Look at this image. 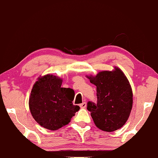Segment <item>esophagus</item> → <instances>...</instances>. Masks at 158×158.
Listing matches in <instances>:
<instances>
[{"label":"esophagus","mask_w":158,"mask_h":158,"mask_svg":"<svg viewBox=\"0 0 158 158\" xmlns=\"http://www.w3.org/2000/svg\"><path fill=\"white\" fill-rule=\"evenodd\" d=\"M79 106H80V108H81V109H85V108L86 107V103L83 102L79 105Z\"/></svg>","instance_id":"1"}]
</instances>
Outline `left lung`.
I'll return each instance as SVG.
<instances>
[{
  "label": "left lung",
  "instance_id": "1",
  "mask_svg": "<svg viewBox=\"0 0 158 158\" xmlns=\"http://www.w3.org/2000/svg\"><path fill=\"white\" fill-rule=\"evenodd\" d=\"M114 69L87 77L96 86L97 96V102H89L87 109L96 127L106 132L121 128L128 119L133 106L130 83L119 68Z\"/></svg>",
  "mask_w": 158,
  "mask_h": 158
}]
</instances>
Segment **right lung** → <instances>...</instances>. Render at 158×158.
<instances>
[{
    "label": "right lung",
    "instance_id": "obj_1",
    "mask_svg": "<svg viewBox=\"0 0 158 158\" xmlns=\"http://www.w3.org/2000/svg\"><path fill=\"white\" fill-rule=\"evenodd\" d=\"M62 79L47 74L35 82L30 94L29 107L33 118L44 128L56 131L69 123L79 106L73 105L74 91L61 87Z\"/></svg>",
    "mask_w": 158,
    "mask_h": 158
}]
</instances>
